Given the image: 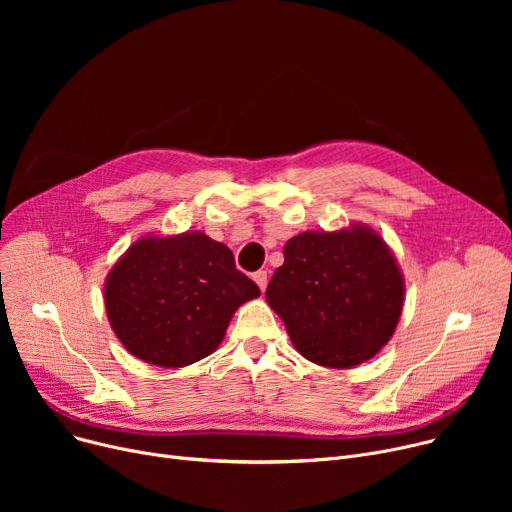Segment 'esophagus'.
<instances>
[{"instance_id":"esophagus-1","label":"esophagus","mask_w":512,"mask_h":512,"mask_svg":"<svg viewBox=\"0 0 512 512\" xmlns=\"http://www.w3.org/2000/svg\"><path fill=\"white\" fill-rule=\"evenodd\" d=\"M253 280L257 282V286H259L261 290H265V286H267V272H255V274H253Z\"/></svg>"}]
</instances>
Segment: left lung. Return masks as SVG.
<instances>
[{"label": "left lung", "instance_id": "left-lung-1", "mask_svg": "<svg viewBox=\"0 0 512 512\" xmlns=\"http://www.w3.org/2000/svg\"><path fill=\"white\" fill-rule=\"evenodd\" d=\"M265 301L305 359L351 369L392 338L405 305V278L386 240L355 222L292 236Z\"/></svg>", "mask_w": 512, "mask_h": 512}]
</instances>
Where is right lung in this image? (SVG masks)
I'll return each mask as SVG.
<instances>
[{
  "label": "right lung",
  "instance_id": "right-lung-1",
  "mask_svg": "<svg viewBox=\"0 0 512 512\" xmlns=\"http://www.w3.org/2000/svg\"><path fill=\"white\" fill-rule=\"evenodd\" d=\"M103 292L126 351L168 369L211 355L234 311L261 294L226 245L191 230L141 236L107 274Z\"/></svg>",
  "mask_w": 512,
  "mask_h": 512
}]
</instances>
